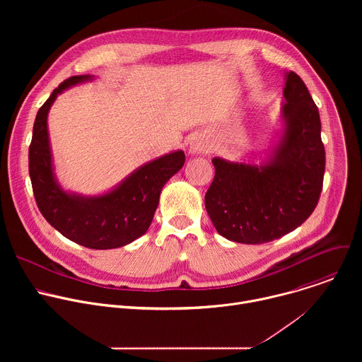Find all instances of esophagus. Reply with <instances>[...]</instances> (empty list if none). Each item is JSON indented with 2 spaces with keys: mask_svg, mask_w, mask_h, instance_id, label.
Listing matches in <instances>:
<instances>
[{
  "mask_svg": "<svg viewBox=\"0 0 362 362\" xmlns=\"http://www.w3.org/2000/svg\"><path fill=\"white\" fill-rule=\"evenodd\" d=\"M192 153H209L211 151V146L208 143H203V141H194L190 147Z\"/></svg>",
  "mask_w": 362,
  "mask_h": 362,
  "instance_id": "1",
  "label": "esophagus"
}]
</instances>
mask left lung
Masks as SVG:
<instances>
[{
	"label": "left lung",
	"mask_w": 362,
	"mask_h": 362,
	"mask_svg": "<svg viewBox=\"0 0 362 362\" xmlns=\"http://www.w3.org/2000/svg\"><path fill=\"white\" fill-rule=\"evenodd\" d=\"M284 97L285 132L268 163L212 160L215 177L204 206L219 235L229 240L256 245L279 239L318 204L325 173L320 112L293 71L286 74Z\"/></svg>",
	"instance_id": "obj_1"
}]
</instances>
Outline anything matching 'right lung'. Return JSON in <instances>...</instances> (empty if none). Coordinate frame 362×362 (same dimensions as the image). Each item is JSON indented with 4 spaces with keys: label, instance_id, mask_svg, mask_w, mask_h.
Returning a JSON list of instances; mask_svg holds the SVG:
<instances>
[{
    "label": "right lung",
    "instance_id": "add662e5",
    "mask_svg": "<svg viewBox=\"0 0 362 362\" xmlns=\"http://www.w3.org/2000/svg\"><path fill=\"white\" fill-rule=\"evenodd\" d=\"M90 76L64 80L40 107L28 150V170L34 197L45 221L67 239L90 249L124 246L148 229L165 183L185 165L177 150L153 160L107 194L81 197L66 193L54 180L47 132V115L56 97Z\"/></svg>",
    "mask_w": 362,
    "mask_h": 362
}]
</instances>
